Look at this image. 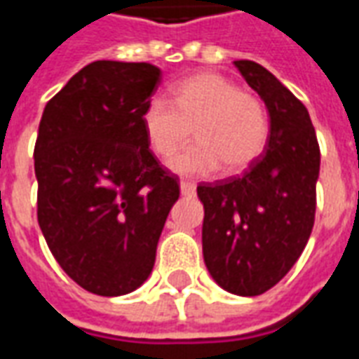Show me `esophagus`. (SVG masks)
Segmentation results:
<instances>
[{"label":"esophagus","mask_w":359,"mask_h":359,"mask_svg":"<svg viewBox=\"0 0 359 359\" xmlns=\"http://www.w3.org/2000/svg\"><path fill=\"white\" fill-rule=\"evenodd\" d=\"M180 192L184 196H190L196 192V184L190 180H180Z\"/></svg>","instance_id":"esophagus-1"}]
</instances>
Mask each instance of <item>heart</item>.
Wrapping results in <instances>:
<instances>
[{
	"mask_svg": "<svg viewBox=\"0 0 359 359\" xmlns=\"http://www.w3.org/2000/svg\"><path fill=\"white\" fill-rule=\"evenodd\" d=\"M142 125L161 157L182 148L194 128L198 142L169 161L179 175H210L223 165L229 172L242 171L259 157L269 136L264 103L215 73L179 82L171 100L154 95L142 111Z\"/></svg>",
	"mask_w": 359,
	"mask_h": 359,
	"instance_id": "1",
	"label": "heart"
}]
</instances>
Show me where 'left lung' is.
Listing matches in <instances>:
<instances>
[{"label":"left lung","instance_id":"left-lung-1","mask_svg":"<svg viewBox=\"0 0 359 359\" xmlns=\"http://www.w3.org/2000/svg\"><path fill=\"white\" fill-rule=\"evenodd\" d=\"M269 113L262 156L241 177L198 187L203 262L226 292L259 296L298 262L316 219L319 144L308 109L277 76L234 61Z\"/></svg>","mask_w":359,"mask_h":359}]
</instances>
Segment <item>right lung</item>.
<instances>
[{"instance_id":"right-lung-1","label":"right lung","mask_w":359,"mask_h":359,"mask_svg":"<svg viewBox=\"0 0 359 359\" xmlns=\"http://www.w3.org/2000/svg\"><path fill=\"white\" fill-rule=\"evenodd\" d=\"M161 81L149 63L94 61L46 103L34 148L38 223L76 285L123 296L156 264L179 179L149 151L142 111Z\"/></svg>"}]
</instances>
